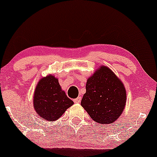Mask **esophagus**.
Instances as JSON below:
<instances>
[{
  "label": "esophagus",
  "instance_id": "esophagus-1",
  "mask_svg": "<svg viewBox=\"0 0 157 157\" xmlns=\"http://www.w3.org/2000/svg\"><path fill=\"white\" fill-rule=\"evenodd\" d=\"M80 101H81V97H78V98H75V99H74V102H75V103H76V104L80 103Z\"/></svg>",
  "mask_w": 157,
  "mask_h": 157
}]
</instances>
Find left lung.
Returning <instances> with one entry per match:
<instances>
[{"instance_id": "obj_1", "label": "left lung", "mask_w": 157, "mask_h": 157, "mask_svg": "<svg viewBox=\"0 0 157 157\" xmlns=\"http://www.w3.org/2000/svg\"><path fill=\"white\" fill-rule=\"evenodd\" d=\"M126 90L110 68L101 66L87 79L81 105L93 121L102 124L114 122L126 103Z\"/></svg>"}]
</instances>
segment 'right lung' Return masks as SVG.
Listing matches in <instances>:
<instances>
[{
	"label": "right lung",
	"mask_w": 157,
	"mask_h": 157,
	"mask_svg": "<svg viewBox=\"0 0 157 157\" xmlns=\"http://www.w3.org/2000/svg\"><path fill=\"white\" fill-rule=\"evenodd\" d=\"M74 104L61 90L53 75L40 78L33 96V106L39 117L47 121L57 120Z\"/></svg>",
	"instance_id": "obj_1"
}]
</instances>
